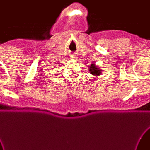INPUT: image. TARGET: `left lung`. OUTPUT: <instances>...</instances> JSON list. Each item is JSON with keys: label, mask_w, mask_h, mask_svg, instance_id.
Masks as SVG:
<instances>
[{"label": "left lung", "mask_w": 150, "mask_h": 150, "mask_svg": "<svg viewBox=\"0 0 150 150\" xmlns=\"http://www.w3.org/2000/svg\"><path fill=\"white\" fill-rule=\"evenodd\" d=\"M90 72L92 75H95V76H99L101 74V70L99 67H97V66H95L94 64H91V65L89 67Z\"/></svg>", "instance_id": "8db88e82"}]
</instances>
